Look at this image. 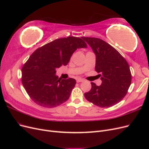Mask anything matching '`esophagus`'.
Here are the masks:
<instances>
[{
	"label": "esophagus",
	"instance_id": "34e87169",
	"mask_svg": "<svg viewBox=\"0 0 149 149\" xmlns=\"http://www.w3.org/2000/svg\"><path fill=\"white\" fill-rule=\"evenodd\" d=\"M84 81L83 79H81V78H79V79H76V82L77 83H79V82H83Z\"/></svg>",
	"mask_w": 149,
	"mask_h": 149
}]
</instances>
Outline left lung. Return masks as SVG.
I'll list each match as a JSON object with an SVG mask.
<instances>
[{"mask_svg":"<svg viewBox=\"0 0 149 149\" xmlns=\"http://www.w3.org/2000/svg\"><path fill=\"white\" fill-rule=\"evenodd\" d=\"M96 54L95 70L102 83L91 82V89L84 93L90 102L101 107H109L123 100L131 84L132 74L127 61L118 51L104 40L82 37Z\"/></svg>","mask_w":149,"mask_h":149,"instance_id":"1","label":"left lung"}]
</instances>
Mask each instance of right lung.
<instances>
[{
  "label": "right lung",
  "mask_w": 149,
  "mask_h": 149,
  "mask_svg": "<svg viewBox=\"0 0 149 149\" xmlns=\"http://www.w3.org/2000/svg\"><path fill=\"white\" fill-rule=\"evenodd\" d=\"M87 45L79 37L53 40L31 54L22 69V83L30 97L37 104L52 108L68 100L76 80L58 78L56 69L66 66L77 48Z\"/></svg>",
  "instance_id": "obj_1"
}]
</instances>
